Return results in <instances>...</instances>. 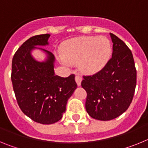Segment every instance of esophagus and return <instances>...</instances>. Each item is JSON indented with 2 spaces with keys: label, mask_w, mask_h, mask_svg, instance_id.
Instances as JSON below:
<instances>
[{
  "label": "esophagus",
  "mask_w": 148,
  "mask_h": 148,
  "mask_svg": "<svg viewBox=\"0 0 148 148\" xmlns=\"http://www.w3.org/2000/svg\"><path fill=\"white\" fill-rule=\"evenodd\" d=\"M75 82H76L77 83V85L79 87V86H81V84H82V78H81L80 75H75Z\"/></svg>",
  "instance_id": "1"
}]
</instances>
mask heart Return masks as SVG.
I'll return each instance as SVG.
<instances>
[{
  "instance_id": "heart-1",
  "label": "heart",
  "mask_w": 148,
  "mask_h": 148,
  "mask_svg": "<svg viewBox=\"0 0 148 148\" xmlns=\"http://www.w3.org/2000/svg\"><path fill=\"white\" fill-rule=\"evenodd\" d=\"M61 63H78L84 74L93 75L102 70L112 54L111 43L104 36L78 37L65 41L61 47Z\"/></svg>"
}]
</instances>
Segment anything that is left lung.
<instances>
[{"instance_id":"1","label":"left lung","mask_w":148,"mask_h":148,"mask_svg":"<svg viewBox=\"0 0 148 148\" xmlns=\"http://www.w3.org/2000/svg\"><path fill=\"white\" fill-rule=\"evenodd\" d=\"M113 54L102 70L84 76L82 87L87 91L85 108L89 116L109 121L129 108L136 86V70L133 54L121 39L110 33Z\"/></svg>"}]
</instances>
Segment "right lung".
Wrapping results in <instances>:
<instances>
[{
	"label": "right lung",
	"mask_w": 148,
	"mask_h": 148,
	"mask_svg": "<svg viewBox=\"0 0 148 148\" xmlns=\"http://www.w3.org/2000/svg\"><path fill=\"white\" fill-rule=\"evenodd\" d=\"M50 35H35L23 43L12 58L11 79L18 104L26 116L43 125H50L62 118L68 99L77 84L75 75L63 78L55 75L54 55L44 48L49 45ZM39 50L45 55L38 61L32 53Z\"/></svg>",
	"instance_id": "add662e5"
}]
</instances>
